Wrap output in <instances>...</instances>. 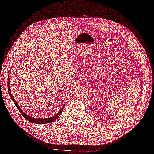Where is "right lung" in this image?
I'll return each instance as SVG.
<instances>
[{
	"instance_id": "right-lung-1",
	"label": "right lung",
	"mask_w": 154,
	"mask_h": 154,
	"mask_svg": "<svg viewBox=\"0 0 154 154\" xmlns=\"http://www.w3.org/2000/svg\"><path fill=\"white\" fill-rule=\"evenodd\" d=\"M8 93L9 94V96L12 99V100L13 101L14 103L15 104V105L16 106V107L18 108V109L19 110V111L20 112V113H21V115L23 116L27 121H28L30 122H33V123H36V124H48V123H51V122H53V121H56L57 119H58L60 116L61 114L62 113V111L63 110V108H64V106L62 108V109L60 110V111L57 113V114H56L55 116L51 117H49V118H47V119H35V118H33V117H31L30 116H28L27 114H26V113H25L23 112L22 111L21 108L19 106L18 104H17L16 101H15L14 98H13V95L11 94V89H10V82H9V76L8 75Z\"/></svg>"
}]
</instances>
